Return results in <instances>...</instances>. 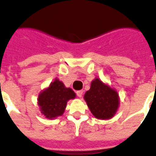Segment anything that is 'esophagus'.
Here are the masks:
<instances>
[{
    "instance_id": "obj_1",
    "label": "esophagus",
    "mask_w": 156,
    "mask_h": 156,
    "mask_svg": "<svg viewBox=\"0 0 156 156\" xmlns=\"http://www.w3.org/2000/svg\"><path fill=\"white\" fill-rule=\"evenodd\" d=\"M76 95L79 97H82V96H83V91L82 90H80V91H77L76 92Z\"/></svg>"
}]
</instances>
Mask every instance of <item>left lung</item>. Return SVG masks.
I'll use <instances>...</instances> for the list:
<instances>
[{
  "label": "left lung",
  "mask_w": 156,
  "mask_h": 156,
  "mask_svg": "<svg viewBox=\"0 0 156 156\" xmlns=\"http://www.w3.org/2000/svg\"><path fill=\"white\" fill-rule=\"evenodd\" d=\"M91 112L97 119H110L119 107V96L116 91L104 84L98 78L94 80L91 87L84 95Z\"/></svg>",
  "instance_id": "1"
}]
</instances>
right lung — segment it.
Wrapping results in <instances>:
<instances>
[{
    "instance_id": "right-lung-1",
    "label": "right lung",
    "mask_w": 156,
    "mask_h": 156,
    "mask_svg": "<svg viewBox=\"0 0 156 156\" xmlns=\"http://www.w3.org/2000/svg\"><path fill=\"white\" fill-rule=\"evenodd\" d=\"M75 97L76 94L73 90L65 87L61 81L56 79L49 87L40 94L38 104L42 114L46 118L52 119L62 115L68 100Z\"/></svg>"
}]
</instances>
